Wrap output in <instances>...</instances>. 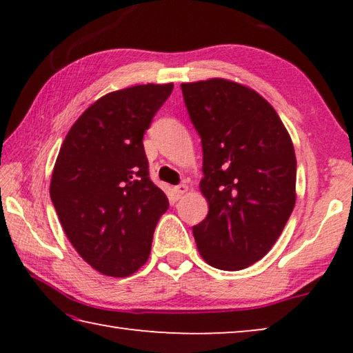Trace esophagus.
<instances>
[{"instance_id":"34e87169","label":"esophagus","mask_w":353,"mask_h":353,"mask_svg":"<svg viewBox=\"0 0 353 353\" xmlns=\"http://www.w3.org/2000/svg\"><path fill=\"white\" fill-rule=\"evenodd\" d=\"M188 190L190 188H188L187 183H181V185H177V187H174V193H176L177 198H182L185 193H188Z\"/></svg>"}]
</instances>
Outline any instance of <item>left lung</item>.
Wrapping results in <instances>:
<instances>
[{"mask_svg": "<svg viewBox=\"0 0 353 353\" xmlns=\"http://www.w3.org/2000/svg\"><path fill=\"white\" fill-rule=\"evenodd\" d=\"M204 151L207 218L193 227L208 265L240 271L276 244L296 204V154L282 119L252 88L223 77L183 82Z\"/></svg>", "mask_w": 353, "mask_h": 353, "instance_id": "8db88e82", "label": "left lung"}]
</instances>
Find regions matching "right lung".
I'll return each instance as SVG.
<instances>
[{"instance_id":"1","label":"right lung","mask_w":353,"mask_h":353,"mask_svg":"<svg viewBox=\"0 0 353 353\" xmlns=\"http://www.w3.org/2000/svg\"><path fill=\"white\" fill-rule=\"evenodd\" d=\"M174 83L101 97L76 119L52 170L50 194L65 235L93 270L128 277L145 265L168 198L148 171L143 134Z\"/></svg>"}]
</instances>
